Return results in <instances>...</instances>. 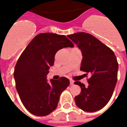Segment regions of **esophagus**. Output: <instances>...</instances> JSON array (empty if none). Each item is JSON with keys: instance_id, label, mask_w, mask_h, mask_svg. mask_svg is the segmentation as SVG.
Segmentation results:
<instances>
[{"instance_id": "esophagus-1", "label": "esophagus", "mask_w": 127, "mask_h": 127, "mask_svg": "<svg viewBox=\"0 0 127 127\" xmlns=\"http://www.w3.org/2000/svg\"><path fill=\"white\" fill-rule=\"evenodd\" d=\"M70 84H71V85H73V84H74V81L70 80Z\"/></svg>"}]
</instances>
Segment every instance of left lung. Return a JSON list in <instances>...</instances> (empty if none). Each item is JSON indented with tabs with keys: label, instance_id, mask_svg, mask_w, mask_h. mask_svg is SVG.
I'll return each instance as SVG.
<instances>
[{
	"label": "left lung",
	"instance_id": "obj_1",
	"mask_svg": "<svg viewBox=\"0 0 127 127\" xmlns=\"http://www.w3.org/2000/svg\"><path fill=\"white\" fill-rule=\"evenodd\" d=\"M68 37L82 54L80 70L89 74L88 86L80 82L81 93L75 97L79 108L87 112H96L105 106L112 97L117 82L118 64L114 53L96 37L86 32H76Z\"/></svg>",
	"mask_w": 127,
	"mask_h": 127
}]
</instances>
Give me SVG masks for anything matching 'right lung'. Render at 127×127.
Wrapping results in <instances>:
<instances>
[{"label":"right lung","mask_w":127,"mask_h":127,"mask_svg":"<svg viewBox=\"0 0 127 127\" xmlns=\"http://www.w3.org/2000/svg\"><path fill=\"white\" fill-rule=\"evenodd\" d=\"M73 46L64 35L45 32L34 36L22 53L13 75L21 101L32 114L44 116L56 108L62 92L70 82L66 77H61L48 83V70L54 65L58 50Z\"/></svg>","instance_id":"obj_1"}]
</instances>
